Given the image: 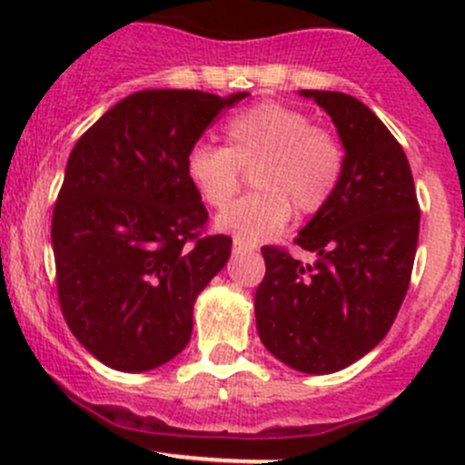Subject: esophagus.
<instances>
[{"label": "esophagus", "instance_id": "esophagus-1", "mask_svg": "<svg viewBox=\"0 0 465 465\" xmlns=\"http://www.w3.org/2000/svg\"><path fill=\"white\" fill-rule=\"evenodd\" d=\"M254 250V247H250V245H245V242H241V241H233V254H245V252H252Z\"/></svg>", "mask_w": 465, "mask_h": 465}]
</instances>
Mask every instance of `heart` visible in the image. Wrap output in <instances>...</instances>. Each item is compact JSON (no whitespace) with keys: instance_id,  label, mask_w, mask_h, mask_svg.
Returning <instances> with one entry per match:
<instances>
[{"instance_id":"obj_1","label":"heart","mask_w":465,"mask_h":465,"mask_svg":"<svg viewBox=\"0 0 465 465\" xmlns=\"http://www.w3.org/2000/svg\"><path fill=\"white\" fill-rule=\"evenodd\" d=\"M227 145L198 142L189 148L184 171L195 193L211 209H224L254 168L256 193L238 200L215 218V229L245 245L267 241L302 215L323 209L340 186L344 150L335 134L312 125L297 107L262 101L236 112L224 124Z\"/></svg>"}]
</instances>
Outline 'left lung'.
<instances>
[{
  "instance_id": "1",
  "label": "left lung",
  "mask_w": 465,
  "mask_h": 465,
  "mask_svg": "<svg viewBox=\"0 0 465 465\" xmlns=\"http://www.w3.org/2000/svg\"><path fill=\"white\" fill-rule=\"evenodd\" d=\"M331 116L344 148L340 186L294 238L315 262L262 247L254 297L265 349L311 376L346 369L376 349L410 288L420 211L405 150L355 96L302 89Z\"/></svg>"
}]
</instances>
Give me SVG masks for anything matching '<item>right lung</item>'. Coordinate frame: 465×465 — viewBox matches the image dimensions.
I'll use <instances>...</instances> for the list:
<instances>
[{"label": "right lung", "instance_id": "1", "mask_svg": "<svg viewBox=\"0 0 465 465\" xmlns=\"http://www.w3.org/2000/svg\"><path fill=\"white\" fill-rule=\"evenodd\" d=\"M245 96L143 89L74 145L51 220L58 302L105 367L150 371L189 344L195 299L227 265L232 238L200 236L209 213L184 159Z\"/></svg>", "mask_w": 465, "mask_h": 465}]
</instances>
